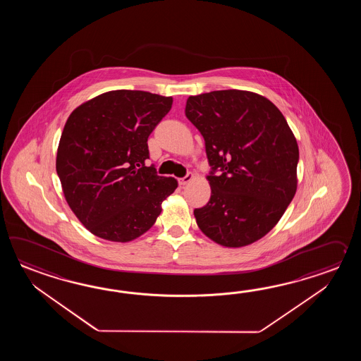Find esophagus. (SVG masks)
Wrapping results in <instances>:
<instances>
[{
	"instance_id": "obj_1",
	"label": "esophagus",
	"mask_w": 361,
	"mask_h": 361,
	"mask_svg": "<svg viewBox=\"0 0 361 361\" xmlns=\"http://www.w3.org/2000/svg\"><path fill=\"white\" fill-rule=\"evenodd\" d=\"M193 178H195V176H193L192 173H188L185 177L179 179V184H180V185H185V184H188L191 180H193Z\"/></svg>"
}]
</instances>
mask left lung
Returning <instances> with one entry per match:
<instances>
[{
  "instance_id": "1",
  "label": "left lung",
  "mask_w": 361,
  "mask_h": 361,
  "mask_svg": "<svg viewBox=\"0 0 361 361\" xmlns=\"http://www.w3.org/2000/svg\"><path fill=\"white\" fill-rule=\"evenodd\" d=\"M185 116L205 140L212 173L200 230L219 245H250L272 230L297 191V139L271 100L246 90L190 97ZM220 170V174L214 173Z\"/></svg>"
}]
</instances>
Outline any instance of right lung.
I'll list each match as a JSON object with an SVG mask.
<instances>
[{
	"mask_svg": "<svg viewBox=\"0 0 361 361\" xmlns=\"http://www.w3.org/2000/svg\"><path fill=\"white\" fill-rule=\"evenodd\" d=\"M173 104L171 97L112 90L69 115L56 152V173L71 210L92 235L129 243L154 226L176 178L160 177L147 140Z\"/></svg>",
	"mask_w": 361,
	"mask_h": 361,
	"instance_id": "add662e5",
	"label": "right lung"
}]
</instances>
